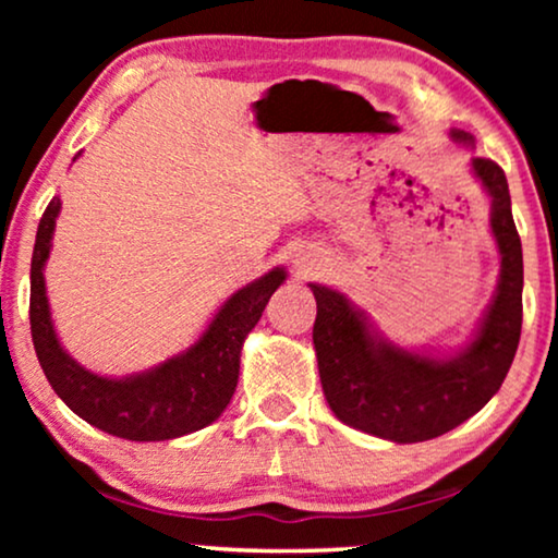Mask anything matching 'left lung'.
<instances>
[{
    "mask_svg": "<svg viewBox=\"0 0 558 558\" xmlns=\"http://www.w3.org/2000/svg\"><path fill=\"white\" fill-rule=\"evenodd\" d=\"M472 144V136L452 132ZM472 172L490 195V228L500 251V279L475 338L460 353L432 357L396 348L335 289L310 284L317 300L315 340L325 399L342 424L411 445L468 422L498 393L513 363L523 323V251L510 213L506 172L472 157Z\"/></svg>",
    "mask_w": 558,
    "mask_h": 558,
    "instance_id": "1",
    "label": "left lung"
}]
</instances>
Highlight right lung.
Returning <instances> with one entry per match:
<instances>
[{
  "label": "right lung",
  "mask_w": 558,
  "mask_h": 558,
  "mask_svg": "<svg viewBox=\"0 0 558 558\" xmlns=\"http://www.w3.org/2000/svg\"><path fill=\"white\" fill-rule=\"evenodd\" d=\"M58 213L60 197H52L37 226L29 266V330L52 391L83 422L132 441L174 439L216 422L239 384L243 340L287 279L284 269H271L239 289L185 353L136 376L104 378L83 368L60 348L50 319L43 269L50 256Z\"/></svg>",
  "instance_id": "1"
}]
</instances>
